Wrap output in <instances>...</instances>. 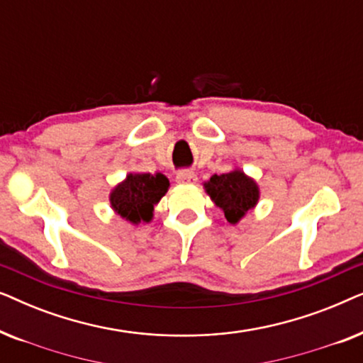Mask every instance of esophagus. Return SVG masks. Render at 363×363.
Wrapping results in <instances>:
<instances>
[{
    "instance_id": "1",
    "label": "esophagus",
    "mask_w": 363,
    "mask_h": 363,
    "mask_svg": "<svg viewBox=\"0 0 363 363\" xmlns=\"http://www.w3.org/2000/svg\"><path fill=\"white\" fill-rule=\"evenodd\" d=\"M177 182L182 185H193V183H196V175L190 170H182L177 173Z\"/></svg>"
}]
</instances>
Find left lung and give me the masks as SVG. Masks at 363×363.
<instances>
[{"label": "left lung", "mask_w": 363, "mask_h": 363, "mask_svg": "<svg viewBox=\"0 0 363 363\" xmlns=\"http://www.w3.org/2000/svg\"><path fill=\"white\" fill-rule=\"evenodd\" d=\"M203 186L231 225L240 223L246 213L257 205L261 195L257 183L240 168L223 175H213Z\"/></svg>", "instance_id": "left-lung-1"}]
</instances>
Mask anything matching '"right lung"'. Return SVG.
I'll return each instance as SVG.
<instances>
[{
	"instance_id": "1",
	"label": "right lung",
	"mask_w": 363,
	"mask_h": 363,
	"mask_svg": "<svg viewBox=\"0 0 363 363\" xmlns=\"http://www.w3.org/2000/svg\"><path fill=\"white\" fill-rule=\"evenodd\" d=\"M170 188L163 173H128L125 180L112 188L111 206L116 215L132 225L150 223L153 208Z\"/></svg>"
}]
</instances>
